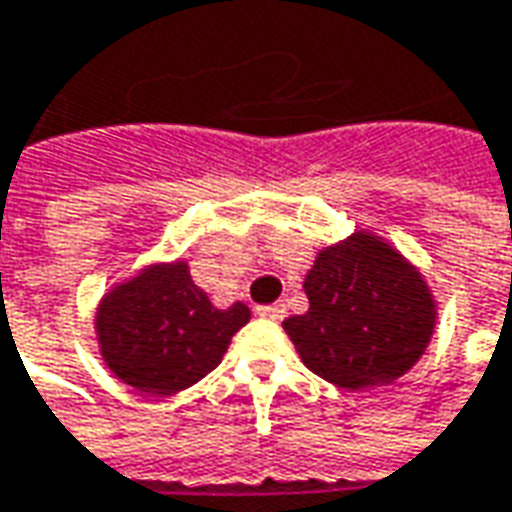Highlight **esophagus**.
Listing matches in <instances>:
<instances>
[{"label": "esophagus", "mask_w": 512, "mask_h": 512, "mask_svg": "<svg viewBox=\"0 0 512 512\" xmlns=\"http://www.w3.org/2000/svg\"><path fill=\"white\" fill-rule=\"evenodd\" d=\"M257 314L266 317V320H283L286 317V303H272V306H257Z\"/></svg>", "instance_id": "34e87169"}]
</instances>
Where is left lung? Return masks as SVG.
Segmentation results:
<instances>
[{
    "mask_svg": "<svg viewBox=\"0 0 512 512\" xmlns=\"http://www.w3.org/2000/svg\"><path fill=\"white\" fill-rule=\"evenodd\" d=\"M306 314L283 320L303 365L345 391L408 374L431 343L439 303L414 260L371 229L317 249Z\"/></svg>",
    "mask_w": 512,
    "mask_h": 512,
    "instance_id": "1",
    "label": "left lung"
}]
</instances>
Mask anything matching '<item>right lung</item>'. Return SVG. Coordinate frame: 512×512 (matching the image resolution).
Wrapping results in <instances>:
<instances>
[{
  "label": "right lung",
  "mask_w": 512,
  "mask_h": 512,
  "mask_svg": "<svg viewBox=\"0 0 512 512\" xmlns=\"http://www.w3.org/2000/svg\"><path fill=\"white\" fill-rule=\"evenodd\" d=\"M249 317L240 300L218 309L186 260H155L101 294L93 328L98 357L115 377L169 397L215 371Z\"/></svg>",
  "instance_id": "right-lung-1"
}]
</instances>
